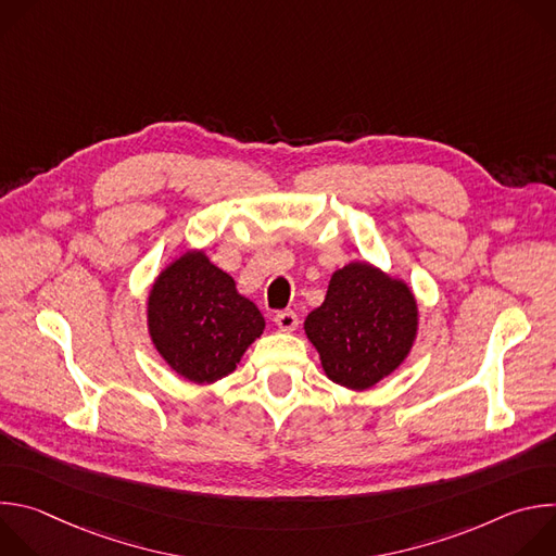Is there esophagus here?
<instances>
[{
	"mask_svg": "<svg viewBox=\"0 0 556 556\" xmlns=\"http://www.w3.org/2000/svg\"><path fill=\"white\" fill-rule=\"evenodd\" d=\"M275 324L279 326V330L292 332V330L299 326V316H296V312H292V309H281V312L275 314Z\"/></svg>",
	"mask_w": 556,
	"mask_h": 556,
	"instance_id": "obj_1",
	"label": "esophagus"
}]
</instances>
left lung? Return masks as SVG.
Here are the masks:
<instances>
[{
  "instance_id": "obj_1",
  "label": "left lung",
  "mask_w": 556,
  "mask_h": 556,
  "mask_svg": "<svg viewBox=\"0 0 556 556\" xmlns=\"http://www.w3.org/2000/svg\"><path fill=\"white\" fill-rule=\"evenodd\" d=\"M418 307L412 290L369 264H350L330 279L326 301L305 319V334L334 382L367 389L412 350Z\"/></svg>"
}]
</instances>
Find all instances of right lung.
Returning <instances> with one entry per match:
<instances>
[{
    "label": "right lung",
    "instance_id": "obj_1",
    "mask_svg": "<svg viewBox=\"0 0 556 556\" xmlns=\"http://www.w3.org/2000/svg\"><path fill=\"white\" fill-rule=\"evenodd\" d=\"M264 332L253 301L204 253L176 260L151 288L149 334L155 350L185 378L215 382L230 374Z\"/></svg>",
    "mask_w": 556,
    "mask_h": 556
}]
</instances>
